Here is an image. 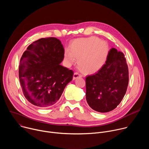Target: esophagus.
Here are the masks:
<instances>
[{
  "label": "esophagus",
  "instance_id": "1",
  "mask_svg": "<svg viewBox=\"0 0 149 149\" xmlns=\"http://www.w3.org/2000/svg\"><path fill=\"white\" fill-rule=\"evenodd\" d=\"M78 77H81V75L79 74H78V72H75L73 75V79L74 80V79H77Z\"/></svg>",
  "mask_w": 149,
  "mask_h": 149
}]
</instances>
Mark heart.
Segmentation results:
<instances>
[{"instance_id": "heart-1", "label": "heart", "mask_w": 149, "mask_h": 149, "mask_svg": "<svg viewBox=\"0 0 149 149\" xmlns=\"http://www.w3.org/2000/svg\"><path fill=\"white\" fill-rule=\"evenodd\" d=\"M78 48L90 49L91 52L94 51L93 56L91 58L87 59L86 55L79 58L78 67L82 72L87 74H94L103 67L109 54V47L105 42L99 40L98 38L94 36L80 39L70 46V52H65V59L68 62H72L74 61L72 56L78 58L84 54L78 49Z\"/></svg>"}]
</instances>
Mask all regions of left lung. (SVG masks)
Segmentation results:
<instances>
[{
	"label": "left lung",
	"instance_id": "1",
	"mask_svg": "<svg viewBox=\"0 0 149 149\" xmlns=\"http://www.w3.org/2000/svg\"><path fill=\"white\" fill-rule=\"evenodd\" d=\"M86 100L100 113L113 110L125 94L129 84V68L123 52L111 48L103 67L95 74L87 76Z\"/></svg>",
	"mask_w": 149,
	"mask_h": 149
}]
</instances>
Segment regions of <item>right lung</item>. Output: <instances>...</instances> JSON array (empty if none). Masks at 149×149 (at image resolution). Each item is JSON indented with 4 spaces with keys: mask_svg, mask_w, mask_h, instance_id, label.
<instances>
[{
    "mask_svg": "<svg viewBox=\"0 0 149 149\" xmlns=\"http://www.w3.org/2000/svg\"><path fill=\"white\" fill-rule=\"evenodd\" d=\"M63 58L61 41L53 37L33 42L24 52L19 77L24 95L31 104L45 108L59 100L73 77L72 70L60 65Z\"/></svg>",
    "mask_w": 149,
    "mask_h": 149,
    "instance_id": "obj_1",
    "label": "right lung"
}]
</instances>
